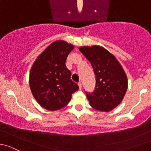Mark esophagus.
Listing matches in <instances>:
<instances>
[{"mask_svg": "<svg viewBox=\"0 0 151 151\" xmlns=\"http://www.w3.org/2000/svg\"><path fill=\"white\" fill-rule=\"evenodd\" d=\"M78 84L79 88H80V89H81V88H82V83H78Z\"/></svg>", "mask_w": 151, "mask_h": 151, "instance_id": "1", "label": "esophagus"}]
</instances>
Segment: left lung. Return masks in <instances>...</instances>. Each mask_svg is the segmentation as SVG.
Instances as JSON below:
<instances>
[{
    "label": "left lung",
    "instance_id": "1",
    "mask_svg": "<svg viewBox=\"0 0 151 151\" xmlns=\"http://www.w3.org/2000/svg\"><path fill=\"white\" fill-rule=\"evenodd\" d=\"M79 51L91 63L96 77L95 89L86 93L94 109L109 112L122 102L128 80L125 71L117 59L101 46H81Z\"/></svg>",
    "mask_w": 151,
    "mask_h": 151
}]
</instances>
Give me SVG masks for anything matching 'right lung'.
I'll return each mask as SVG.
<instances>
[{
  "label": "right lung",
  "mask_w": 151,
  "mask_h": 151,
  "mask_svg": "<svg viewBox=\"0 0 151 151\" xmlns=\"http://www.w3.org/2000/svg\"><path fill=\"white\" fill-rule=\"evenodd\" d=\"M73 49L71 43L58 40L47 46L32 64L29 88L42 108L51 111L63 108L70 102L73 93L78 90L65 65L67 57Z\"/></svg>",
  "instance_id": "right-lung-1"
}]
</instances>
